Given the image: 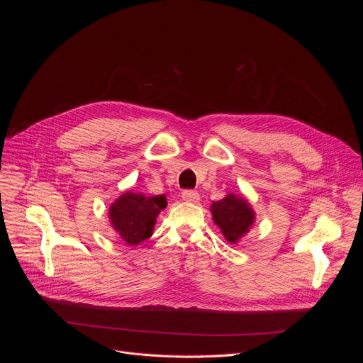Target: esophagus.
<instances>
[{"instance_id": "1", "label": "esophagus", "mask_w": 363, "mask_h": 363, "mask_svg": "<svg viewBox=\"0 0 363 363\" xmlns=\"http://www.w3.org/2000/svg\"><path fill=\"white\" fill-rule=\"evenodd\" d=\"M182 198L188 202H198L199 201V194L196 191H192V189H185L182 192Z\"/></svg>"}]
</instances>
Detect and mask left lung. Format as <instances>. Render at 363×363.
I'll list each match as a JSON object with an SVG mask.
<instances>
[{
  "label": "left lung",
  "mask_w": 363,
  "mask_h": 363,
  "mask_svg": "<svg viewBox=\"0 0 363 363\" xmlns=\"http://www.w3.org/2000/svg\"><path fill=\"white\" fill-rule=\"evenodd\" d=\"M214 223L230 242H237L254 223V211L244 198L230 194L211 205Z\"/></svg>",
  "instance_id": "left-lung-1"
}]
</instances>
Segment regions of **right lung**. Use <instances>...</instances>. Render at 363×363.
<instances>
[{"label": "right lung", "mask_w": 363, "mask_h": 363, "mask_svg": "<svg viewBox=\"0 0 363 363\" xmlns=\"http://www.w3.org/2000/svg\"><path fill=\"white\" fill-rule=\"evenodd\" d=\"M165 206V195L145 196L126 192L112 203L109 216L121 238L129 245H136L152 235L157 217Z\"/></svg>", "instance_id": "1"}]
</instances>
